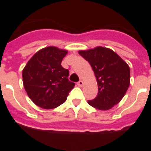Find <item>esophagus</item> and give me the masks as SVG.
Here are the masks:
<instances>
[{
	"label": "esophagus",
	"mask_w": 151,
	"mask_h": 151,
	"mask_svg": "<svg viewBox=\"0 0 151 151\" xmlns=\"http://www.w3.org/2000/svg\"><path fill=\"white\" fill-rule=\"evenodd\" d=\"M83 84H84V82H83V81H82V80H81V81H79V82H78V86H80V87H82V86H83Z\"/></svg>",
	"instance_id": "obj_1"
}]
</instances>
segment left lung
Returning a JSON list of instances; mask_svg holds the SVG:
<instances>
[{
    "mask_svg": "<svg viewBox=\"0 0 151 151\" xmlns=\"http://www.w3.org/2000/svg\"><path fill=\"white\" fill-rule=\"evenodd\" d=\"M78 53L90 63L98 84V95L88 104L102 111L111 109L120 103L129 86V66L114 51L104 47L80 50Z\"/></svg>",
    "mask_w": 151,
    "mask_h": 151,
    "instance_id": "1",
    "label": "left lung"
}]
</instances>
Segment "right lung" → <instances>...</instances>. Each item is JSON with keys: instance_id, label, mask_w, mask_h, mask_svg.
Instances as JSON below:
<instances>
[{"instance_id": "add662e5", "label": "right lung", "mask_w": 151, "mask_h": 151, "mask_svg": "<svg viewBox=\"0 0 151 151\" xmlns=\"http://www.w3.org/2000/svg\"><path fill=\"white\" fill-rule=\"evenodd\" d=\"M67 53L65 49L46 47L38 51L22 70L25 91L40 108H57L65 102L69 92L75 85L69 81V70L61 66Z\"/></svg>"}]
</instances>
